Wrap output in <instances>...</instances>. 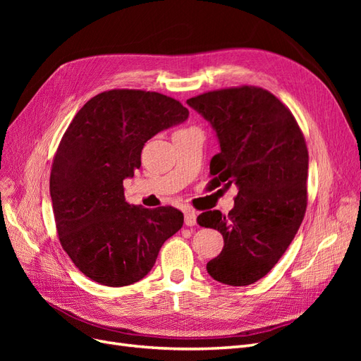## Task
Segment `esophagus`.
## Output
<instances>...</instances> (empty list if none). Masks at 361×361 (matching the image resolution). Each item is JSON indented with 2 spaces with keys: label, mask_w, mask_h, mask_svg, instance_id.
I'll return each instance as SVG.
<instances>
[{
  "label": "esophagus",
  "mask_w": 361,
  "mask_h": 361,
  "mask_svg": "<svg viewBox=\"0 0 361 361\" xmlns=\"http://www.w3.org/2000/svg\"><path fill=\"white\" fill-rule=\"evenodd\" d=\"M195 221H197V215H195V212L191 209L185 211V226L192 227L195 224Z\"/></svg>",
  "instance_id": "esophagus-1"
}]
</instances>
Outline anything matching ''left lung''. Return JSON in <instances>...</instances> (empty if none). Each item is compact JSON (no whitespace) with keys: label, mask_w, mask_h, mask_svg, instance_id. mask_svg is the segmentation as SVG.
<instances>
[{"label":"left lung","mask_w":361,"mask_h":361,"mask_svg":"<svg viewBox=\"0 0 361 361\" xmlns=\"http://www.w3.org/2000/svg\"><path fill=\"white\" fill-rule=\"evenodd\" d=\"M187 104L212 125L220 141L209 183L238 188L227 215L206 211L197 216L202 227L224 238L221 253L206 269L224 285H251L274 268L302 223L309 171L304 135L289 108L262 87H228Z\"/></svg>","instance_id":"1"}]
</instances>
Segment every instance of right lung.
I'll use <instances>...</instances> for the list:
<instances>
[{"instance_id":"1","label":"right lung","mask_w":361,"mask_h":361,"mask_svg":"<svg viewBox=\"0 0 361 361\" xmlns=\"http://www.w3.org/2000/svg\"><path fill=\"white\" fill-rule=\"evenodd\" d=\"M188 114L166 94L114 89L87 101L64 133L49 178L57 233L75 267L99 285L128 286L147 276L182 227L176 207L129 204L123 179L140 169L146 141Z\"/></svg>"}]
</instances>
